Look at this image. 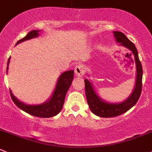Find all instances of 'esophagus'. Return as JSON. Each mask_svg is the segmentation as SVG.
<instances>
[{"label":"esophagus","mask_w":152,"mask_h":152,"mask_svg":"<svg viewBox=\"0 0 152 152\" xmlns=\"http://www.w3.org/2000/svg\"><path fill=\"white\" fill-rule=\"evenodd\" d=\"M84 73H85V67L82 66V64H78L75 67V73L77 76H83Z\"/></svg>","instance_id":"1"}]
</instances>
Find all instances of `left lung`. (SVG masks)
<instances>
[{
	"mask_svg": "<svg viewBox=\"0 0 152 152\" xmlns=\"http://www.w3.org/2000/svg\"><path fill=\"white\" fill-rule=\"evenodd\" d=\"M113 34L117 39V42L120 43L121 45L129 48L134 56V61L137 67L136 84L133 93L126 101L120 104H110L100 99L96 94L91 82L88 79H85V94L90 109L94 114L104 118L117 117L126 113L137 102L142 92V67L138 57L137 50L135 45L128 39L124 33L113 31Z\"/></svg>",
	"mask_w": 152,
	"mask_h": 152,
	"instance_id": "left-lung-1",
	"label": "left lung"
}]
</instances>
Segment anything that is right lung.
Listing matches in <instances>:
<instances>
[{
	"label": "right lung",
	"mask_w": 152,
	"mask_h": 152,
	"mask_svg": "<svg viewBox=\"0 0 152 152\" xmlns=\"http://www.w3.org/2000/svg\"><path fill=\"white\" fill-rule=\"evenodd\" d=\"M39 30H32L22 39L19 40L16 45L22 42H24L26 40L35 38L39 35ZM10 57L9 58L8 61H7V67L8 70L9 62H10ZM73 76H74V71L73 70H68L60 76L58 78V82L56 84V87L54 91L53 94L50 99L47 102L44 103L39 105H28L23 103L20 102V101L17 99L15 97L13 96L12 93L10 91V96L14 102L15 104L23 110V111L26 112L30 115L35 116L37 117H43V118H48V117H52L54 116L57 115L61 110L62 109L63 104L64 103V99H65L66 94L68 91L69 88L71 85L72 81L73 79Z\"/></svg>",
	"instance_id": "add662e5"
}]
</instances>
